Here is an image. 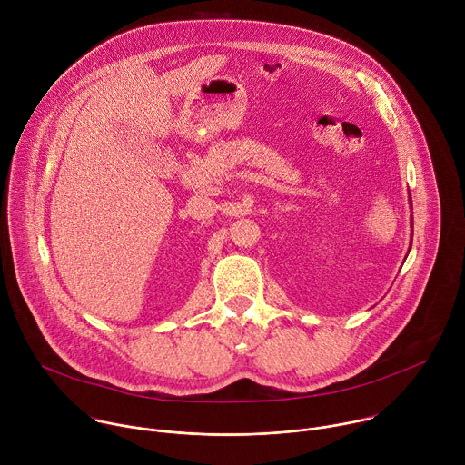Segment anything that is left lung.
<instances>
[{"mask_svg": "<svg viewBox=\"0 0 465 465\" xmlns=\"http://www.w3.org/2000/svg\"><path fill=\"white\" fill-rule=\"evenodd\" d=\"M411 208H412V196H411ZM411 246H412V237H411Z\"/></svg>", "mask_w": 465, "mask_h": 465, "instance_id": "8db88e82", "label": "left lung"}]
</instances>
